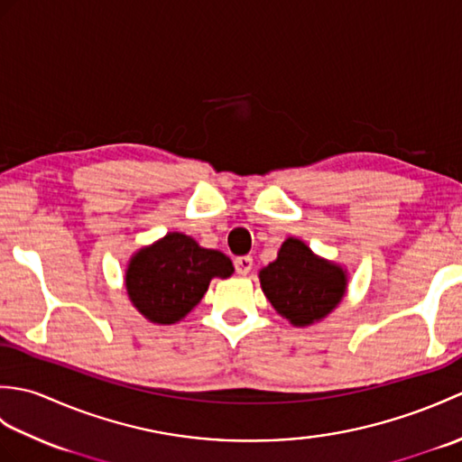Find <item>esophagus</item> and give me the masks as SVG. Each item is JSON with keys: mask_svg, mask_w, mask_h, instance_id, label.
Returning <instances> with one entry per match:
<instances>
[{"mask_svg": "<svg viewBox=\"0 0 462 462\" xmlns=\"http://www.w3.org/2000/svg\"><path fill=\"white\" fill-rule=\"evenodd\" d=\"M234 266H236V272L240 273V276H246V273H250L254 262L250 256H240L234 260Z\"/></svg>", "mask_w": 462, "mask_h": 462, "instance_id": "34e87169", "label": "esophagus"}]
</instances>
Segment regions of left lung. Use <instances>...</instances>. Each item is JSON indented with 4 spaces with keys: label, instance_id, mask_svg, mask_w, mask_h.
Masks as SVG:
<instances>
[{
    "label": "left lung",
    "instance_id": "1",
    "mask_svg": "<svg viewBox=\"0 0 462 462\" xmlns=\"http://www.w3.org/2000/svg\"><path fill=\"white\" fill-rule=\"evenodd\" d=\"M258 278L272 308L296 328L326 319L347 291V270L313 254L300 238L283 242Z\"/></svg>",
    "mask_w": 462,
    "mask_h": 462
}]
</instances>
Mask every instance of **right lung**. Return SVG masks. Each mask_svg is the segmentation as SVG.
Segmentation results:
<instances>
[{
  "instance_id": "obj_1",
  "label": "right lung",
  "mask_w": 462,
  "mask_h": 462,
  "mask_svg": "<svg viewBox=\"0 0 462 462\" xmlns=\"http://www.w3.org/2000/svg\"><path fill=\"white\" fill-rule=\"evenodd\" d=\"M234 266L218 250L192 236L169 232L136 250L125 270V288L136 311L159 326H172L199 306L212 278H230Z\"/></svg>"
}]
</instances>
